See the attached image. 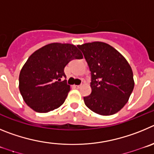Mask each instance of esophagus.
<instances>
[{
    "mask_svg": "<svg viewBox=\"0 0 154 154\" xmlns=\"http://www.w3.org/2000/svg\"><path fill=\"white\" fill-rule=\"evenodd\" d=\"M81 87H82L81 85H74V87H75L76 89H80Z\"/></svg>",
    "mask_w": 154,
    "mask_h": 154,
    "instance_id": "1",
    "label": "esophagus"
}]
</instances>
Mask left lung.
I'll use <instances>...</instances> for the list:
<instances>
[{
  "mask_svg": "<svg viewBox=\"0 0 154 154\" xmlns=\"http://www.w3.org/2000/svg\"><path fill=\"white\" fill-rule=\"evenodd\" d=\"M91 72L92 92L84 97L86 106L94 113L110 116L128 102L134 87L131 65L121 54L100 41L77 45Z\"/></svg>",
  "mask_w": 154,
  "mask_h": 154,
  "instance_id": "obj_1",
  "label": "left lung"
}]
</instances>
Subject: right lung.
Masks as SVG:
<instances>
[{
  "mask_svg": "<svg viewBox=\"0 0 154 154\" xmlns=\"http://www.w3.org/2000/svg\"><path fill=\"white\" fill-rule=\"evenodd\" d=\"M78 48L70 44L51 43L34 51L22 67L19 90L26 104L37 113L60 107L70 86L61 81L65 66L73 59H82Z\"/></svg>",
  "mask_w": 154,
  "mask_h": 154,
  "instance_id": "1",
  "label": "right lung"
}]
</instances>
